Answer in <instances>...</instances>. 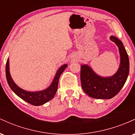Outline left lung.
Returning <instances> with one entry per match:
<instances>
[{
    "label": "left lung",
    "mask_w": 135,
    "mask_h": 135,
    "mask_svg": "<svg viewBox=\"0 0 135 135\" xmlns=\"http://www.w3.org/2000/svg\"><path fill=\"white\" fill-rule=\"evenodd\" d=\"M110 40L117 45L120 61L118 70L111 77H102L88 65L80 68V81L83 91L89 97L97 99H110L117 94L126 83L129 72L128 55L122 42L114 36Z\"/></svg>",
    "instance_id": "8db88e82"
}]
</instances>
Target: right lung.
<instances>
[{"label":"right lung","mask_w":135,"mask_h":135,"mask_svg":"<svg viewBox=\"0 0 135 135\" xmlns=\"http://www.w3.org/2000/svg\"><path fill=\"white\" fill-rule=\"evenodd\" d=\"M66 66H67V65L65 64L58 70L51 84L47 89L42 91L30 92V91H25L20 88L12 79L10 72H9V60L8 58L7 62H6V79H7V81L9 87L17 96H18L24 101L28 102L31 105L38 106V105H41L47 103L55 97L57 89H58L59 78L63 71L65 70V69L66 68Z\"/></svg>","instance_id":"obj_1"}]
</instances>
